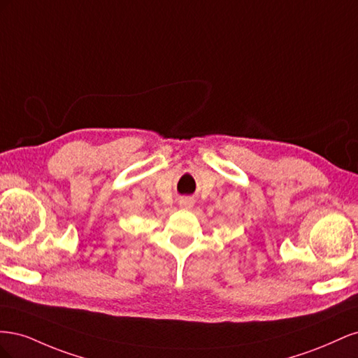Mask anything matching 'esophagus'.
Listing matches in <instances>:
<instances>
[{
  "label": "esophagus",
  "mask_w": 358,
  "mask_h": 358,
  "mask_svg": "<svg viewBox=\"0 0 358 358\" xmlns=\"http://www.w3.org/2000/svg\"><path fill=\"white\" fill-rule=\"evenodd\" d=\"M179 204H180V208L188 209V208H191V206H192V201H191L189 199H182V200L179 201Z\"/></svg>",
  "instance_id": "esophagus-1"
}]
</instances>
